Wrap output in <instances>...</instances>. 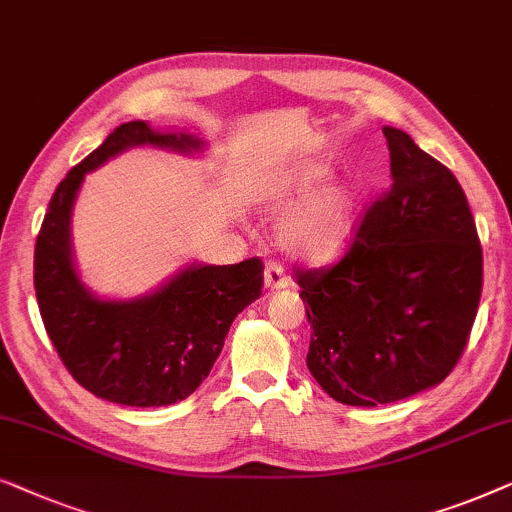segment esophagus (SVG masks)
<instances>
[{"label":"esophagus","mask_w":512,"mask_h":512,"mask_svg":"<svg viewBox=\"0 0 512 512\" xmlns=\"http://www.w3.org/2000/svg\"><path fill=\"white\" fill-rule=\"evenodd\" d=\"M264 285L269 287V290H285V287L290 285V278L285 276L283 266L271 262V264H266V269H264Z\"/></svg>","instance_id":"34e87169"}]
</instances>
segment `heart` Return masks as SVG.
Returning <instances> with one entry per match:
<instances>
[{
    "label": "heart",
    "instance_id": "1",
    "mask_svg": "<svg viewBox=\"0 0 512 512\" xmlns=\"http://www.w3.org/2000/svg\"><path fill=\"white\" fill-rule=\"evenodd\" d=\"M331 171L325 160H304L273 171L257 185V199L271 208L300 199L280 218L276 241L301 262H334L357 234L364 194L352 181H331L319 188Z\"/></svg>",
    "mask_w": 512,
    "mask_h": 512
}]
</instances>
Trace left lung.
<instances>
[{"label": "left lung", "instance_id": "obj_1", "mask_svg": "<svg viewBox=\"0 0 512 512\" xmlns=\"http://www.w3.org/2000/svg\"><path fill=\"white\" fill-rule=\"evenodd\" d=\"M392 185L331 269L299 271L306 364L331 399L378 406L448 378L469 341L482 250L466 194L406 132L383 127Z\"/></svg>", "mask_w": 512, "mask_h": 512}]
</instances>
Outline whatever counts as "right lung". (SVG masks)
Instances as JSON below:
<instances>
[{
	"instance_id": "1",
	"label": "right lung",
	"mask_w": 512,
	"mask_h": 512,
	"mask_svg": "<svg viewBox=\"0 0 512 512\" xmlns=\"http://www.w3.org/2000/svg\"><path fill=\"white\" fill-rule=\"evenodd\" d=\"M204 153L190 132H160L146 120L115 127L57 185L34 248L41 320L76 383L95 397L136 408L171 406L204 383L236 315L262 294V259L192 262L157 290L132 299L99 297L81 280L71 246V215L85 176L129 148Z\"/></svg>"
}]
</instances>
